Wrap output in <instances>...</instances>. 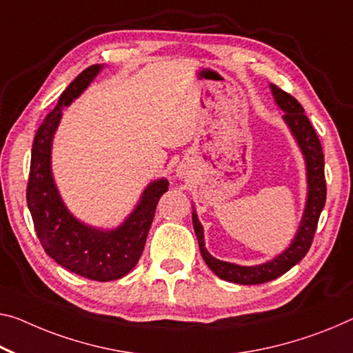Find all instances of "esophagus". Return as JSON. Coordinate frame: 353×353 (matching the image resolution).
<instances>
[{
	"mask_svg": "<svg viewBox=\"0 0 353 353\" xmlns=\"http://www.w3.org/2000/svg\"><path fill=\"white\" fill-rule=\"evenodd\" d=\"M191 176V172H189V167L186 164H180L176 167V178L178 180H188Z\"/></svg>",
	"mask_w": 353,
	"mask_h": 353,
	"instance_id": "1",
	"label": "esophagus"
}]
</instances>
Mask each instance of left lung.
Listing matches in <instances>:
<instances>
[{"mask_svg":"<svg viewBox=\"0 0 353 353\" xmlns=\"http://www.w3.org/2000/svg\"><path fill=\"white\" fill-rule=\"evenodd\" d=\"M270 90L276 105L284 112L283 121L301 151L306 169V202L305 208H303L300 224H298V229L294 238H292L290 245L283 252H279L278 256L259 265H238L216 259L211 256L207 246H205L203 225L199 221L197 211L192 205V225L205 263L218 278L243 285L263 284L279 278L281 274L287 273L306 256L309 248H311L314 232L317 229L319 218H321V213L325 207V199H327L322 146L316 131H314L307 117L305 115V108L300 105V102L295 97L284 93L276 85L270 83Z\"/></svg>","mask_w":353,"mask_h":353,"instance_id":"left-lung-1","label":"left lung"}]
</instances>
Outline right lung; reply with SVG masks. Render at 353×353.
<instances>
[{
    "label": "right lung",
    "mask_w": 353,
    "mask_h": 353,
    "mask_svg": "<svg viewBox=\"0 0 353 353\" xmlns=\"http://www.w3.org/2000/svg\"><path fill=\"white\" fill-rule=\"evenodd\" d=\"M104 68V64H94L77 75L37 129L26 191V202L44 251L66 270L101 283L120 279L137 265L156 205L169 189L164 176L146 184L131 213L110 229L86 224L64 203L52 170L53 139L61 123L63 108L82 96Z\"/></svg>",
    "instance_id": "obj_1"
}]
</instances>
